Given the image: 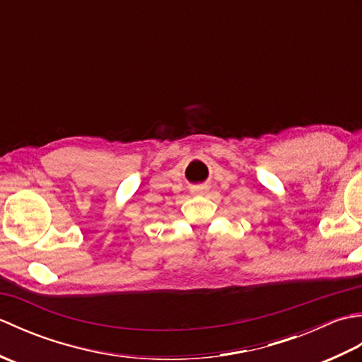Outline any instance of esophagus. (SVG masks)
Here are the masks:
<instances>
[{
	"instance_id": "34e87169",
	"label": "esophagus",
	"mask_w": 362,
	"mask_h": 362,
	"mask_svg": "<svg viewBox=\"0 0 362 362\" xmlns=\"http://www.w3.org/2000/svg\"><path fill=\"white\" fill-rule=\"evenodd\" d=\"M209 187H197L196 189H194V193L196 194H206V193H209Z\"/></svg>"
}]
</instances>
